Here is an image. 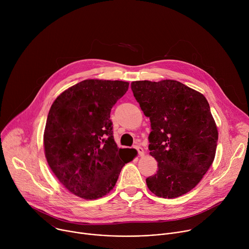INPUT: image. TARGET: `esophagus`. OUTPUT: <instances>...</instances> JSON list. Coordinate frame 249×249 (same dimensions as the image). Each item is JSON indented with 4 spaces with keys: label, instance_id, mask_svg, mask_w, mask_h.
<instances>
[{
    "label": "esophagus",
    "instance_id": "obj_1",
    "mask_svg": "<svg viewBox=\"0 0 249 249\" xmlns=\"http://www.w3.org/2000/svg\"><path fill=\"white\" fill-rule=\"evenodd\" d=\"M136 150L138 151V154H139L140 157H143V156L145 155V152H144V149H143V148H141V147H139V146H136Z\"/></svg>",
    "mask_w": 249,
    "mask_h": 249
}]
</instances>
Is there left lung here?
<instances>
[{
    "label": "left lung",
    "instance_id": "8db88e82",
    "mask_svg": "<svg viewBox=\"0 0 249 249\" xmlns=\"http://www.w3.org/2000/svg\"><path fill=\"white\" fill-rule=\"evenodd\" d=\"M136 100L150 118V155L158 171L146 179L158 197L176 198L192 190L214 161L218 128L206 97L174 80L131 83Z\"/></svg>",
    "mask_w": 249,
    "mask_h": 249
}]
</instances>
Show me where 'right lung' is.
I'll return each instance as SVG.
<instances>
[{
  "label": "right lung",
  "instance_id": "right-lung-1",
  "mask_svg": "<svg viewBox=\"0 0 249 249\" xmlns=\"http://www.w3.org/2000/svg\"><path fill=\"white\" fill-rule=\"evenodd\" d=\"M128 88V82L89 79L63 91L51 105L43 135L45 158L60 183L80 198L107 195L137 154L117 147L109 119Z\"/></svg>",
  "mask_w": 249,
  "mask_h": 249
}]
</instances>
